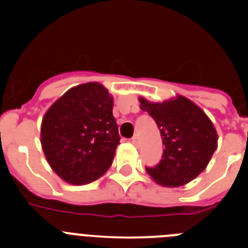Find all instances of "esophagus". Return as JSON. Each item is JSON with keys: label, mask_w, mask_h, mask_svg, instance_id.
I'll list each match as a JSON object with an SVG mask.
<instances>
[{"label": "esophagus", "mask_w": 248, "mask_h": 248, "mask_svg": "<svg viewBox=\"0 0 248 248\" xmlns=\"http://www.w3.org/2000/svg\"><path fill=\"white\" fill-rule=\"evenodd\" d=\"M131 141H133V143H134V144H138V143H139V135H138V134H134V137L131 138Z\"/></svg>", "instance_id": "1"}]
</instances>
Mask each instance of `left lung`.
<instances>
[{"label":"left lung","instance_id":"obj_1","mask_svg":"<svg viewBox=\"0 0 248 248\" xmlns=\"http://www.w3.org/2000/svg\"><path fill=\"white\" fill-rule=\"evenodd\" d=\"M140 108L156 123L165 146L159 164L146 166L153 180L179 187L194 180L209 164L217 149V133L211 120L191 100L179 95L163 103L140 98Z\"/></svg>","mask_w":248,"mask_h":248}]
</instances>
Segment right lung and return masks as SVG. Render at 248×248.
Segmentation results:
<instances>
[{
    "label": "right lung",
    "instance_id": "add662e5",
    "mask_svg": "<svg viewBox=\"0 0 248 248\" xmlns=\"http://www.w3.org/2000/svg\"><path fill=\"white\" fill-rule=\"evenodd\" d=\"M119 141L113 97L99 83L65 92L42 120L41 143L48 164L73 185L102 176L110 168Z\"/></svg>",
    "mask_w": 248,
    "mask_h": 248
}]
</instances>
